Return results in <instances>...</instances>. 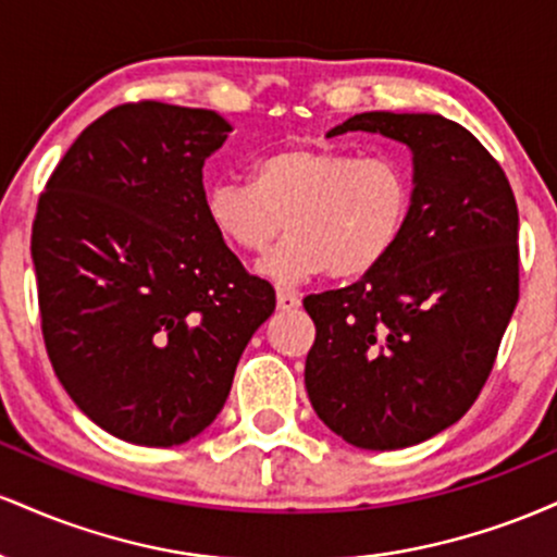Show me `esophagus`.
Segmentation results:
<instances>
[{"label":"esophagus","instance_id":"34e87169","mask_svg":"<svg viewBox=\"0 0 557 557\" xmlns=\"http://www.w3.org/2000/svg\"><path fill=\"white\" fill-rule=\"evenodd\" d=\"M300 306V296L290 290H277V309L280 311H293Z\"/></svg>","mask_w":557,"mask_h":557}]
</instances>
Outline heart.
<instances>
[{"label":"heart","instance_id":"obj_1","mask_svg":"<svg viewBox=\"0 0 557 557\" xmlns=\"http://www.w3.org/2000/svg\"><path fill=\"white\" fill-rule=\"evenodd\" d=\"M214 233L261 264L274 285H300L330 272L363 277L389 257L406 227L411 185L398 164L359 159L327 146H287L261 157L251 183H214L203 198Z\"/></svg>","mask_w":557,"mask_h":557}]
</instances>
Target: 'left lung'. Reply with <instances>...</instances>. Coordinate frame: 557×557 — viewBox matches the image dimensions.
<instances>
[{"instance_id": "obj_1", "label": "left lung", "mask_w": 557, "mask_h": 557, "mask_svg": "<svg viewBox=\"0 0 557 557\" xmlns=\"http://www.w3.org/2000/svg\"><path fill=\"white\" fill-rule=\"evenodd\" d=\"M380 133L413 154L400 240L376 270L306 296L317 341L306 393L363 450L419 445L474 406L519 304V209L495 157L440 114L363 112L332 127Z\"/></svg>"}]
</instances>
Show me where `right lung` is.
Wrapping results in <instances>:
<instances>
[{
	"instance_id": "1",
	"label": "right lung",
	"mask_w": 557,
	"mask_h": 557,
	"mask_svg": "<svg viewBox=\"0 0 557 557\" xmlns=\"http://www.w3.org/2000/svg\"><path fill=\"white\" fill-rule=\"evenodd\" d=\"M233 131L212 110L133 101L94 120L38 198L30 257L57 380L94 424L170 447L225 406L274 290L214 233L203 162Z\"/></svg>"
}]
</instances>
